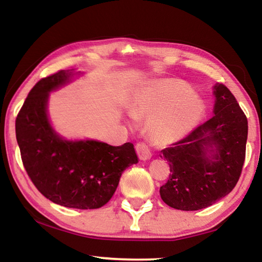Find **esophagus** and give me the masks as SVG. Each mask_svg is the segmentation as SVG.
I'll return each instance as SVG.
<instances>
[{
	"mask_svg": "<svg viewBox=\"0 0 262 262\" xmlns=\"http://www.w3.org/2000/svg\"><path fill=\"white\" fill-rule=\"evenodd\" d=\"M136 152L137 156L141 159V161H147L150 157H151V150H150L149 145L147 143H143V142H139L136 144Z\"/></svg>",
	"mask_w": 262,
	"mask_h": 262,
	"instance_id": "esophagus-1",
	"label": "esophagus"
}]
</instances>
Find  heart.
<instances>
[{
    "label": "heart",
    "instance_id": "obj_1",
    "mask_svg": "<svg viewBox=\"0 0 262 262\" xmlns=\"http://www.w3.org/2000/svg\"><path fill=\"white\" fill-rule=\"evenodd\" d=\"M162 113L150 122L152 139L167 143L181 139L198 125L205 112V105L198 95L190 92L188 84L178 79H164L152 84L139 103L136 114Z\"/></svg>",
    "mask_w": 262,
    "mask_h": 262
}]
</instances>
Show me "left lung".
Returning a JSON list of instances; mask_svg holds the SVG:
<instances>
[{"label": "left lung", "mask_w": 262, "mask_h": 262, "mask_svg": "<svg viewBox=\"0 0 262 262\" xmlns=\"http://www.w3.org/2000/svg\"><path fill=\"white\" fill-rule=\"evenodd\" d=\"M214 115L162 150L170 177L159 194L174 209L199 210L228 195L245 162L247 118L231 91L216 84Z\"/></svg>", "instance_id": "obj_1"}]
</instances>
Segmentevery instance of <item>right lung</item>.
<instances>
[{
    "mask_svg": "<svg viewBox=\"0 0 262 262\" xmlns=\"http://www.w3.org/2000/svg\"><path fill=\"white\" fill-rule=\"evenodd\" d=\"M73 70H59L31 89L16 118V139L31 181L56 205L76 209L105 206L122 172L137 163L130 142L113 147L98 141L70 142L53 130L47 118L48 92L68 82Z\"/></svg>",
    "mask_w": 262,
    "mask_h": 262,
    "instance_id": "1",
    "label": "right lung"
}]
</instances>
